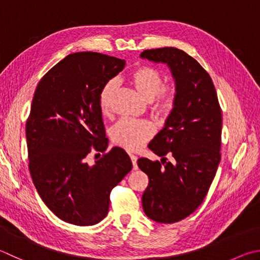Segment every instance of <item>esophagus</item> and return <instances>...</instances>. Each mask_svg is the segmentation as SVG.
<instances>
[{"label": "esophagus", "mask_w": 260, "mask_h": 260, "mask_svg": "<svg viewBox=\"0 0 260 260\" xmlns=\"http://www.w3.org/2000/svg\"><path fill=\"white\" fill-rule=\"evenodd\" d=\"M131 160H132V164H133V168L134 169H138V157L134 154H131Z\"/></svg>", "instance_id": "34e87169"}]
</instances>
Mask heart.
Listing matches in <instances>:
<instances>
[{
  "mask_svg": "<svg viewBox=\"0 0 260 260\" xmlns=\"http://www.w3.org/2000/svg\"><path fill=\"white\" fill-rule=\"evenodd\" d=\"M131 81L138 92L145 100L152 101L155 96V109L162 115H169L174 109L176 101V92L174 88H162V75L154 68L140 67L131 75ZM117 88V82L110 79L103 85L99 94V106L102 112L109 110L110 102ZM154 127L150 121L121 119L111 128V139L115 143L125 149L139 150L146 141L152 138Z\"/></svg>",
  "mask_w": 260,
  "mask_h": 260,
  "instance_id": "1",
  "label": "heart"
}]
</instances>
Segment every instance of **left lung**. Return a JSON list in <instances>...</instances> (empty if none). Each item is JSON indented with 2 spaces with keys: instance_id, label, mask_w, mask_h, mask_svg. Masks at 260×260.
Instances as JSON below:
<instances>
[{
  "instance_id": "8db88e82",
  "label": "left lung",
  "mask_w": 260,
  "mask_h": 260,
  "mask_svg": "<svg viewBox=\"0 0 260 260\" xmlns=\"http://www.w3.org/2000/svg\"><path fill=\"white\" fill-rule=\"evenodd\" d=\"M140 56L167 64L175 82L174 109L148 145L161 161L138 160L149 176L142 196L145 215L172 224L191 215L208 193L220 161L221 110L209 74L184 51L152 49ZM168 153L174 163L166 161Z\"/></svg>"
}]
</instances>
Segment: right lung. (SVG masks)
<instances>
[{
	"mask_svg": "<svg viewBox=\"0 0 260 260\" xmlns=\"http://www.w3.org/2000/svg\"><path fill=\"white\" fill-rule=\"evenodd\" d=\"M125 63L95 52L69 54L44 75L34 93L26 122L29 172L44 204L67 223L101 221L111 190L133 167L118 146L93 166L85 161L92 150L108 148L99 94Z\"/></svg>",
	"mask_w": 260,
	"mask_h": 260,
	"instance_id": "add662e5",
	"label": "right lung"
}]
</instances>
